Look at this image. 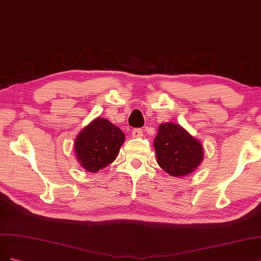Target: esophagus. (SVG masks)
Instances as JSON below:
<instances>
[{"label":"esophagus","instance_id":"34e87169","mask_svg":"<svg viewBox=\"0 0 261 261\" xmlns=\"http://www.w3.org/2000/svg\"><path fill=\"white\" fill-rule=\"evenodd\" d=\"M142 136H143L142 129L137 128V129H133V130H132V137H133V138H141Z\"/></svg>","mask_w":261,"mask_h":261}]
</instances>
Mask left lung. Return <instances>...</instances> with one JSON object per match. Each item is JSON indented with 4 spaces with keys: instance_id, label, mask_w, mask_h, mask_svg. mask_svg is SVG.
<instances>
[{
    "instance_id": "obj_1",
    "label": "left lung",
    "mask_w": 261,
    "mask_h": 261,
    "mask_svg": "<svg viewBox=\"0 0 261 261\" xmlns=\"http://www.w3.org/2000/svg\"><path fill=\"white\" fill-rule=\"evenodd\" d=\"M157 164L172 176H184L194 171L203 161L200 142L180 124L162 123L154 140Z\"/></svg>"
}]
</instances>
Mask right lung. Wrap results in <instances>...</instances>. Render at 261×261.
I'll return each instance as SVG.
<instances>
[{"label":"right lung","mask_w":261,"mask_h":261,"mask_svg":"<svg viewBox=\"0 0 261 261\" xmlns=\"http://www.w3.org/2000/svg\"><path fill=\"white\" fill-rule=\"evenodd\" d=\"M123 142L124 134L118 127L97 117L75 138V157L82 168L94 173L115 161Z\"/></svg>","instance_id":"obj_1"}]
</instances>
